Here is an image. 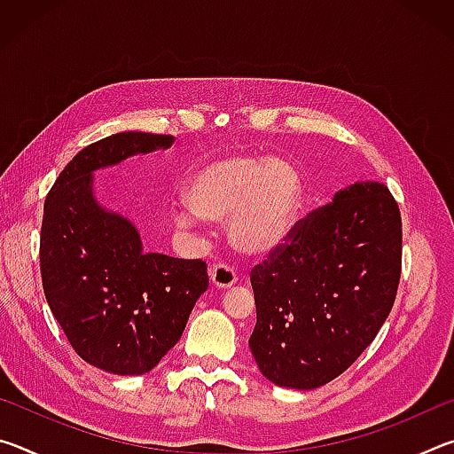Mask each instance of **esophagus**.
Returning <instances> with one entry per match:
<instances>
[{"mask_svg":"<svg viewBox=\"0 0 454 454\" xmlns=\"http://www.w3.org/2000/svg\"><path fill=\"white\" fill-rule=\"evenodd\" d=\"M208 274H210V284H212V286H216V288H230L238 282L236 272L226 264L212 266Z\"/></svg>","mask_w":454,"mask_h":454,"instance_id":"1","label":"esophagus"}]
</instances>
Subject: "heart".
Returning a JSON list of instances; mask_svg holds the SVG:
<instances>
[{
  "mask_svg": "<svg viewBox=\"0 0 454 454\" xmlns=\"http://www.w3.org/2000/svg\"><path fill=\"white\" fill-rule=\"evenodd\" d=\"M302 198L301 170L274 156L222 153L196 166L184 184L186 208L212 224L226 220L230 244L252 258L270 256L288 240Z\"/></svg>",
  "mask_w": 454,
  "mask_h": 454,
  "instance_id": "b5f03b06",
  "label": "heart"
}]
</instances>
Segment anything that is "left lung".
<instances>
[{
    "label": "left lung",
    "instance_id": "left-lung-1",
    "mask_svg": "<svg viewBox=\"0 0 454 454\" xmlns=\"http://www.w3.org/2000/svg\"><path fill=\"white\" fill-rule=\"evenodd\" d=\"M401 212L380 182H355L296 224L288 246L250 276V350L276 387L312 390L374 340L401 280Z\"/></svg>",
    "mask_w": 454,
    "mask_h": 454
}]
</instances>
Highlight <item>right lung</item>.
<instances>
[{
    "instance_id": "right-lung-1",
    "label": "right lung",
    "mask_w": 454,
    "mask_h": 454,
    "mask_svg": "<svg viewBox=\"0 0 454 454\" xmlns=\"http://www.w3.org/2000/svg\"><path fill=\"white\" fill-rule=\"evenodd\" d=\"M174 136L120 132L83 148L43 204L40 262L45 301L74 350L118 376L158 366L208 290L202 260L144 252L132 220L99 202L96 172L166 150Z\"/></svg>"
}]
</instances>
